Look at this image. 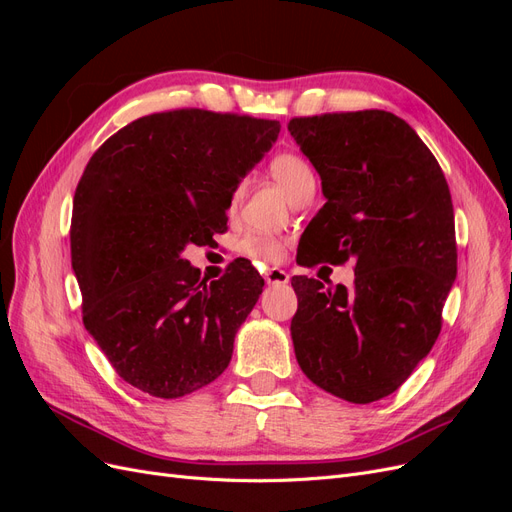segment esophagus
<instances>
[{"mask_svg": "<svg viewBox=\"0 0 512 512\" xmlns=\"http://www.w3.org/2000/svg\"><path fill=\"white\" fill-rule=\"evenodd\" d=\"M265 282H267L269 286L288 284L290 277H288V273L282 271V269H269V271H265Z\"/></svg>", "mask_w": 512, "mask_h": 512, "instance_id": "1", "label": "esophagus"}]
</instances>
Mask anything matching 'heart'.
<instances>
[{
	"label": "heart",
	"mask_w": 512,
	"mask_h": 512,
	"mask_svg": "<svg viewBox=\"0 0 512 512\" xmlns=\"http://www.w3.org/2000/svg\"><path fill=\"white\" fill-rule=\"evenodd\" d=\"M269 173L277 183L282 185V190L286 192L288 198H292L301 188H305L307 183H314L312 166H309V162L303 156L292 151L277 153V156L269 162ZM243 194H245V181H239L230 194V209H235L241 203ZM237 252L254 262H265V265H271V262H280L284 258V241L267 237V235H247L239 241Z\"/></svg>",
	"instance_id": "1"
}]
</instances>
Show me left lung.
<instances>
[{
    "instance_id": "1",
    "label": "left lung",
    "mask_w": 512,
    "mask_h": 512,
    "mask_svg": "<svg viewBox=\"0 0 512 512\" xmlns=\"http://www.w3.org/2000/svg\"><path fill=\"white\" fill-rule=\"evenodd\" d=\"M288 132L327 198L303 232V265L354 258L352 288L292 277L294 354L320 389L371 404L395 393L440 335L457 277L451 192L433 153L393 113L294 117Z\"/></svg>"
}]
</instances>
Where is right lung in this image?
<instances>
[{
    "mask_svg": "<svg viewBox=\"0 0 512 512\" xmlns=\"http://www.w3.org/2000/svg\"><path fill=\"white\" fill-rule=\"evenodd\" d=\"M280 121L200 108L128 123L76 185L70 250L83 324L128 384L177 399L228 367L260 273L239 258L200 282L181 258L226 230L232 188L271 149Z\"/></svg>",
    "mask_w": 512,
    "mask_h": 512,
    "instance_id": "right-lung-1",
    "label": "right lung"
}]
</instances>
